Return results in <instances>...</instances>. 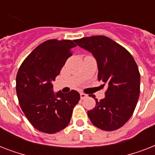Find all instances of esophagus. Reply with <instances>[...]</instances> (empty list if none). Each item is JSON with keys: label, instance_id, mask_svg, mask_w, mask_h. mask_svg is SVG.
Masks as SVG:
<instances>
[{"label": "esophagus", "instance_id": "1", "mask_svg": "<svg viewBox=\"0 0 155 155\" xmlns=\"http://www.w3.org/2000/svg\"><path fill=\"white\" fill-rule=\"evenodd\" d=\"M87 97V94L83 93V92H81V93H80V98H81V99H84V98H86Z\"/></svg>", "mask_w": 155, "mask_h": 155}]
</instances>
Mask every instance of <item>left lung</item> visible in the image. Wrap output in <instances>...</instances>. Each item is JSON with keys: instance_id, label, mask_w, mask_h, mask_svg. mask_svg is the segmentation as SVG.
<instances>
[{"instance_id": "8db88e82", "label": "left lung", "mask_w": 155, "mask_h": 155, "mask_svg": "<svg viewBox=\"0 0 155 155\" xmlns=\"http://www.w3.org/2000/svg\"><path fill=\"white\" fill-rule=\"evenodd\" d=\"M75 43L92 52L97 59L98 80L107 87L105 97L87 111L90 120L102 130L113 131L131 117L140 94V73L131 54L103 35L82 38ZM91 97V96H90Z\"/></svg>"}]
</instances>
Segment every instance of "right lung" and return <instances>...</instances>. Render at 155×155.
Here are the masks:
<instances>
[{
  "label": "right lung",
  "mask_w": 155,
  "mask_h": 155,
  "mask_svg": "<svg viewBox=\"0 0 155 155\" xmlns=\"http://www.w3.org/2000/svg\"><path fill=\"white\" fill-rule=\"evenodd\" d=\"M75 47L71 40H47L38 45L19 68L16 78L19 104L30 124L41 132L54 134L67 127L80 99L75 90L54 94L52 84Z\"/></svg>",
  "instance_id": "obj_1"
}]
</instances>
